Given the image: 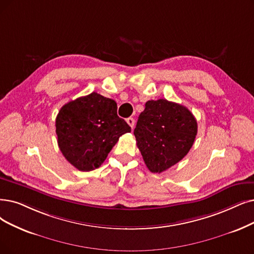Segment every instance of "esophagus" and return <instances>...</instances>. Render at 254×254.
<instances>
[{"label":"esophagus","instance_id":"obj_1","mask_svg":"<svg viewBox=\"0 0 254 254\" xmlns=\"http://www.w3.org/2000/svg\"><path fill=\"white\" fill-rule=\"evenodd\" d=\"M127 123H128V125L131 127V129H133V127H134V119L133 118H128L127 119Z\"/></svg>","mask_w":254,"mask_h":254}]
</instances>
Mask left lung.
Wrapping results in <instances>:
<instances>
[{"label": "left lung", "mask_w": 254, "mask_h": 254, "mask_svg": "<svg viewBox=\"0 0 254 254\" xmlns=\"http://www.w3.org/2000/svg\"><path fill=\"white\" fill-rule=\"evenodd\" d=\"M145 106L134 129L136 145L147 168L161 173L189 153L197 121L186 106L166 99L148 101Z\"/></svg>", "instance_id": "obj_1"}]
</instances>
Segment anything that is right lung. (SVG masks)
<instances>
[{
	"label": "right lung",
	"mask_w": 254,
	"mask_h": 254,
	"mask_svg": "<svg viewBox=\"0 0 254 254\" xmlns=\"http://www.w3.org/2000/svg\"><path fill=\"white\" fill-rule=\"evenodd\" d=\"M116 101L97 93L77 98L60 108L56 118L58 146L65 159L79 171L99 168L120 136L130 132L118 117Z\"/></svg>",
	"instance_id": "right-lung-1"
}]
</instances>
